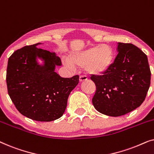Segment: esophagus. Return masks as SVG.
Wrapping results in <instances>:
<instances>
[{
  "mask_svg": "<svg viewBox=\"0 0 154 154\" xmlns=\"http://www.w3.org/2000/svg\"><path fill=\"white\" fill-rule=\"evenodd\" d=\"M88 79V78L85 76V75H81L79 76V81L81 82H83L86 81V80Z\"/></svg>",
  "mask_w": 154,
  "mask_h": 154,
  "instance_id": "34e87169",
  "label": "esophagus"
}]
</instances>
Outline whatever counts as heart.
I'll return each instance as SVG.
<instances>
[{"label":"heart","instance_id":"obj_1","mask_svg":"<svg viewBox=\"0 0 154 154\" xmlns=\"http://www.w3.org/2000/svg\"><path fill=\"white\" fill-rule=\"evenodd\" d=\"M114 53L109 45L96 46L83 51L71 54L65 63L69 67L73 66L85 67L86 72L92 75H102L107 72L112 66Z\"/></svg>","mask_w":154,"mask_h":154}]
</instances>
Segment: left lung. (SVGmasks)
I'll return each instance as SVG.
<instances>
[{
	"instance_id": "8db88e82",
	"label": "left lung",
	"mask_w": 154,
	"mask_h": 154,
	"mask_svg": "<svg viewBox=\"0 0 154 154\" xmlns=\"http://www.w3.org/2000/svg\"><path fill=\"white\" fill-rule=\"evenodd\" d=\"M118 54L110 69L92 75L96 92L94 108L102 114L117 117L134 110L146 98L151 83L147 56L131 43H118Z\"/></svg>"
}]
</instances>
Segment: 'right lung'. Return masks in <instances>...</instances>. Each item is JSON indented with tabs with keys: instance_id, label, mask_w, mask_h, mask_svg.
<instances>
[{
	"instance_id": "obj_1",
	"label": "right lung",
	"mask_w": 154,
	"mask_h": 154,
	"mask_svg": "<svg viewBox=\"0 0 154 154\" xmlns=\"http://www.w3.org/2000/svg\"><path fill=\"white\" fill-rule=\"evenodd\" d=\"M38 43L16 50L8 59L6 82L12 102L20 113L37 121L60 119L66 108L71 92L79 82V75L62 78L56 66L60 58L54 52L38 48ZM44 64L40 65L37 58Z\"/></svg>"
}]
</instances>
